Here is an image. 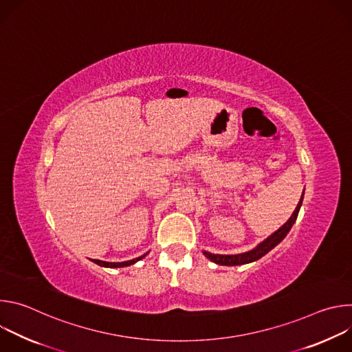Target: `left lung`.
I'll return each instance as SVG.
<instances>
[{
	"instance_id": "left-lung-1",
	"label": "left lung",
	"mask_w": 352,
	"mask_h": 352,
	"mask_svg": "<svg viewBox=\"0 0 352 352\" xmlns=\"http://www.w3.org/2000/svg\"><path fill=\"white\" fill-rule=\"evenodd\" d=\"M302 200H304V192H302V196H300L298 206L295 208V210L291 214V217L288 219V221L284 226H281L276 232H273L270 236H267L263 242H261L256 248H254L252 250H248V252L238 254V255H214V254H210V252H206V250H204V255L208 259H210L212 262H214L217 265H221V266L246 265V263H250V262H255V261L261 259L262 256H265L267 252H270V250L274 246H277L287 236V234L289 232L291 227L294 226V223L298 217L300 206H302Z\"/></svg>"
}]
</instances>
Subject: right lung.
<instances>
[{"label":"right lung","mask_w":352,"mask_h":352,"mask_svg":"<svg viewBox=\"0 0 352 352\" xmlns=\"http://www.w3.org/2000/svg\"><path fill=\"white\" fill-rule=\"evenodd\" d=\"M146 255H147V254H144V255H142V256H139V258H136V259L126 261V262H118V263H114V262H103V261H97V259H93V262H94L96 265H98V266H103V267H125V266H131V265L136 263L138 261L143 259Z\"/></svg>","instance_id":"1"}]
</instances>
